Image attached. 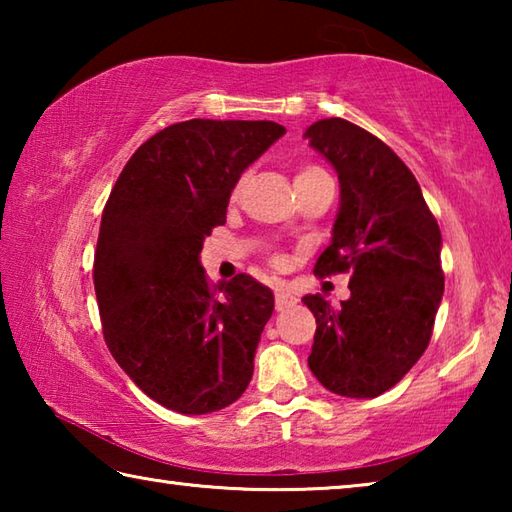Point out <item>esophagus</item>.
Returning a JSON list of instances; mask_svg holds the SVG:
<instances>
[{"instance_id":"obj_1","label":"esophagus","mask_w":512,"mask_h":512,"mask_svg":"<svg viewBox=\"0 0 512 512\" xmlns=\"http://www.w3.org/2000/svg\"><path fill=\"white\" fill-rule=\"evenodd\" d=\"M298 302V298L296 296H291L289 291H284V289H275V309L277 311H284V309H289V307H293Z\"/></svg>"}]
</instances>
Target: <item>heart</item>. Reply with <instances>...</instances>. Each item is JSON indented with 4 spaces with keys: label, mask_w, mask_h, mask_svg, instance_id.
Returning <instances> with one entry per match:
<instances>
[{
    "label": "heart",
    "mask_w": 512,
    "mask_h": 512,
    "mask_svg": "<svg viewBox=\"0 0 512 512\" xmlns=\"http://www.w3.org/2000/svg\"><path fill=\"white\" fill-rule=\"evenodd\" d=\"M323 176H327V173L320 169V167H316V164H305V167H300L296 171V178H293V180H296V185H300V183H307V180L323 178ZM244 185H246V176H241L237 183H235V187H232V198H239Z\"/></svg>",
    "instance_id": "obj_1"
}]
</instances>
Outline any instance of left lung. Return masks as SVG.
Here are the masks:
<instances>
[{"instance_id": "left-lung-1", "label": "left lung", "mask_w": 512, "mask_h": 512, "mask_svg": "<svg viewBox=\"0 0 512 512\" xmlns=\"http://www.w3.org/2000/svg\"><path fill=\"white\" fill-rule=\"evenodd\" d=\"M305 137L339 173L341 205L332 244L314 275L348 273L350 298L302 302L316 318L309 368L327 391L377 397L427 350L445 291L440 228L411 169L361 126L320 119Z\"/></svg>"}]
</instances>
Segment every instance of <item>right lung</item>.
<instances>
[{
	"label": "right lung",
	"mask_w": 512,
	"mask_h": 512,
	"mask_svg": "<svg viewBox=\"0 0 512 512\" xmlns=\"http://www.w3.org/2000/svg\"><path fill=\"white\" fill-rule=\"evenodd\" d=\"M287 133L275 121L189 119L119 173L94 253L103 339L142 391L185 415L225 409L253 377L273 291L246 273L207 280L198 255L237 180Z\"/></svg>",
	"instance_id": "add662e5"
}]
</instances>
